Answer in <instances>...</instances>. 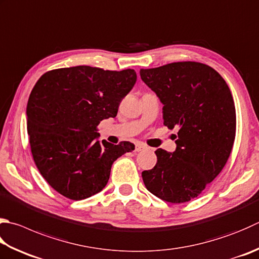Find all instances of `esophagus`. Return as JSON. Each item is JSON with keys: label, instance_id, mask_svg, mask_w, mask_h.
<instances>
[{"label": "esophagus", "instance_id": "1", "mask_svg": "<svg viewBox=\"0 0 259 259\" xmlns=\"http://www.w3.org/2000/svg\"><path fill=\"white\" fill-rule=\"evenodd\" d=\"M146 149V145H144L143 143H138L135 145V151L136 152H140V151L145 150Z\"/></svg>", "mask_w": 259, "mask_h": 259}]
</instances>
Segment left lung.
Instances as JSON below:
<instances>
[{
    "mask_svg": "<svg viewBox=\"0 0 259 259\" xmlns=\"http://www.w3.org/2000/svg\"><path fill=\"white\" fill-rule=\"evenodd\" d=\"M141 79L163 104V124L177 127V149L155 151L157 163L144 170L146 189L180 204L197 197L221 172L236 138V107L227 82L211 66L174 62L141 69Z\"/></svg>",
    "mask_w": 259,
    "mask_h": 259,
    "instance_id": "left-lung-1",
    "label": "left lung"
}]
</instances>
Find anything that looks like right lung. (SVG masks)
Returning <instances> with one entry per match:
<instances>
[{
  "mask_svg": "<svg viewBox=\"0 0 259 259\" xmlns=\"http://www.w3.org/2000/svg\"><path fill=\"white\" fill-rule=\"evenodd\" d=\"M136 82L134 70L87 65L48 71L29 96L27 130L32 158L50 186L81 201L101 192L114 161L135 145L97 141V126L116 117Z\"/></svg>",
  "mask_w": 259,
  "mask_h": 259,
  "instance_id": "obj_1",
  "label": "right lung"
}]
</instances>
